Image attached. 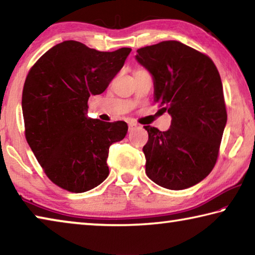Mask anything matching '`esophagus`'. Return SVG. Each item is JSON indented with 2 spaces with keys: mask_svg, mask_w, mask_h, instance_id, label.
I'll return each mask as SVG.
<instances>
[{
  "mask_svg": "<svg viewBox=\"0 0 255 255\" xmlns=\"http://www.w3.org/2000/svg\"><path fill=\"white\" fill-rule=\"evenodd\" d=\"M128 127H129V130H133V129H135L136 127H137V124H135V123H129L128 124Z\"/></svg>",
  "mask_w": 255,
  "mask_h": 255,
  "instance_id": "obj_1",
  "label": "esophagus"
}]
</instances>
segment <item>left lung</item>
<instances>
[{
  "mask_svg": "<svg viewBox=\"0 0 255 255\" xmlns=\"http://www.w3.org/2000/svg\"><path fill=\"white\" fill-rule=\"evenodd\" d=\"M136 59L153 76L154 102L172 117L166 131L144 126L146 174L170 190L192 187L214 169L227 122L217 67L207 55L175 40L139 48Z\"/></svg>",
  "mask_w": 255,
  "mask_h": 255,
  "instance_id": "1",
  "label": "left lung"
}]
</instances>
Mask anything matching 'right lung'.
<instances>
[{"label": "right lung", "instance_id": "add662e5", "mask_svg": "<svg viewBox=\"0 0 255 255\" xmlns=\"http://www.w3.org/2000/svg\"><path fill=\"white\" fill-rule=\"evenodd\" d=\"M130 51H99L66 40L30 68L22 91L25 139L59 188L85 192L109 175V147L124 139L128 126L88 118V100L105 92Z\"/></svg>", "mask_w": 255, "mask_h": 255}]
</instances>
